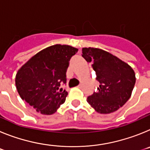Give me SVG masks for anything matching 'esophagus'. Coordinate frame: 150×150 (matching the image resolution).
Wrapping results in <instances>:
<instances>
[{"label":"esophagus","instance_id":"1","mask_svg":"<svg viewBox=\"0 0 150 150\" xmlns=\"http://www.w3.org/2000/svg\"><path fill=\"white\" fill-rule=\"evenodd\" d=\"M82 86H83V85H82V84H79V85H78V86H77L78 88H81Z\"/></svg>","mask_w":150,"mask_h":150}]
</instances>
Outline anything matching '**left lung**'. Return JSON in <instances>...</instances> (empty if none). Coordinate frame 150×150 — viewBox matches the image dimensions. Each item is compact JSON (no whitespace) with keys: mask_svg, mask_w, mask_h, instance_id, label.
<instances>
[{"mask_svg":"<svg viewBox=\"0 0 150 150\" xmlns=\"http://www.w3.org/2000/svg\"><path fill=\"white\" fill-rule=\"evenodd\" d=\"M82 56L92 67L100 85L98 91L87 98L95 111L101 114L115 112L130 98L136 77L128 64L107 51L98 48H83Z\"/></svg>","mask_w":150,"mask_h":150,"instance_id":"1","label":"left lung"}]
</instances>
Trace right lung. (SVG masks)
<instances>
[{
    "label": "right lung",
    "instance_id": "right-lung-1",
    "mask_svg": "<svg viewBox=\"0 0 150 150\" xmlns=\"http://www.w3.org/2000/svg\"><path fill=\"white\" fill-rule=\"evenodd\" d=\"M77 51L68 45L55 44L31 57L16 75L21 98L42 114L55 113L68 94L61 86L66 83L69 61Z\"/></svg>",
    "mask_w": 150,
    "mask_h": 150
}]
</instances>
